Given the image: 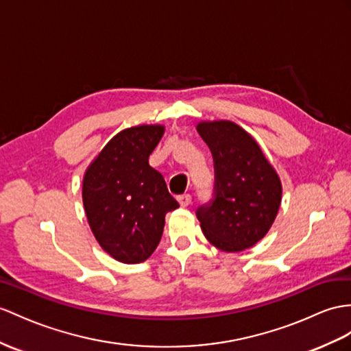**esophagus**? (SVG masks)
Listing matches in <instances>:
<instances>
[{
	"mask_svg": "<svg viewBox=\"0 0 351 351\" xmlns=\"http://www.w3.org/2000/svg\"><path fill=\"white\" fill-rule=\"evenodd\" d=\"M177 201H178V204L182 205V207H187V205H189L191 201H192V196L189 193H184V195L178 196Z\"/></svg>",
	"mask_w": 351,
	"mask_h": 351,
	"instance_id": "1",
	"label": "esophagus"
}]
</instances>
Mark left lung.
I'll return each instance as SVG.
<instances>
[{"instance_id":"obj_1","label":"left lung","mask_w":351,"mask_h":351,"mask_svg":"<svg viewBox=\"0 0 351 351\" xmlns=\"http://www.w3.org/2000/svg\"><path fill=\"white\" fill-rule=\"evenodd\" d=\"M215 160V199L196 211L205 238L226 253L250 249L268 234L281 204V180L261 146L240 125L196 126Z\"/></svg>"}]
</instances>
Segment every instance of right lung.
I'll use <instances>...</instances> for the list:
<instances>
[{"instance_id": "right-lung-1", "label": "right lung", "mask_w": 351, "mask_h": 351, "mask_svg": "<svg viewBox=\"0 0 351 351\" xmlns=\"http://www.w3.org/2000/svg\"><path fill=\"white\" fill-rule=\"evenodd\" d=\"M165 126L138 125L116 134L83 177V205L102 250L122 263H140L156 250L165 215L178 208L164 177L149 165Z\"/></svg>"}]
</instances>
